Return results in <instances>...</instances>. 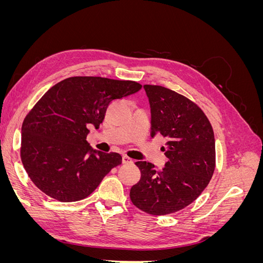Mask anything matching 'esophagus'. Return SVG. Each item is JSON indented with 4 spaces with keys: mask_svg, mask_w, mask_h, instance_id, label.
<instances>
[{
    "mask_svg": "<svg viewBox=\"0 0 263 263\" xmlns=\"http://www.w3.org/2000/svg\"><path fill=\"white\" fill-rule=\"evenodd\" d=\"M123 163L124 164H130V163H133V160H132V159L129 158V157H127V156H123Z\"/></svg>",
    "mask_w": 263,
    "mask_h": 263,
    "instance_id": "esophagus-1",
    "label": "esophagus"
}]
</instances>
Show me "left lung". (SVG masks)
<instances>
[{
  "label": "left lung",
  "mask_w": 263,
  "mask_h": 263,
  "mask_svg": "<svg viewBox=\"0 0 263 263\" xmlns=\"http://www.w3.org/2000/svg\"><path fill=\"white\" fill-rule=\"evenodd\" d=\"M151 109V137L168 139L162 147L164 168L138 161L141 177L130 189L133 204L150 215L181 211L201 195L215 170V138L203 110L183 95L160 85L145 84Z\"/></svg>",
  "instance_id": "8db88e82"
}]
</instances>
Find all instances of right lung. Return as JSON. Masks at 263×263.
Instances as JSON below:
<instances>
[{
    "mask_svg": "<svg viewBox=\"0 0 263 263\" xmlns=\"http://www.w3.org/2000/svg\"><path fill=\"white\" fill-rule=\"evenodd\" d=\"M140 89L101 77H71L50 87L22 125L21 159L34 184L60 202L89 196L122 163L119 154L91 148L89 127L98 129L110 103Z\"/></svg>",
    "mask_w": 263,
    "mask_h": 263,
    "instance_id": "right-lung-1",
    "label": "right lung"
}]
</instances>
